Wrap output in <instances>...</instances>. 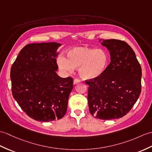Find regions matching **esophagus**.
Segmentation results:
<instances>
[{
    "mask_svg": "<svg viewBox=\"0 0 152 152\" xmlns=\"http://www.w3.org/2000/svg\"><path fill=\"white\" fill-rule=\"evenodd\" d=\"M81 82L80 81V80H79V79H77V78H76V79H75L74 80V84H77V83H80Z\"/></svg>",
    "mask_w": 152,
    "mask_h": 152,
    "instance_id": "esophagus-1",
    "label": "esophagus"
}]
</instances>
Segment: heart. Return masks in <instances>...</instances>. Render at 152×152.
Segmentation results:
<instances>
[{
  "label": "heart",
  "instance_id": "1",
  "mask_svg": "<svg viewBox=\"0 0 152 152\" xmlns=\"http://www.w3.org/2000/svg\"><path fill=\"white\" fill-rule=\"evenodd\" d=\"M67 59L62 56L58 59L59 67L72 72L79 67V74L83 79L93 80L105 72L109 63V56L102 49L79 47L70 49L66 54Z\"/></svg>",
  "mask_w": 152,
  "mask_h": 152
}]
</instances>
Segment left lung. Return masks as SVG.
Returning a JSON list of instances; mask_svg holds the SVG:
<instances>
[{
    "label": "left lung",
    "mask_w": 152,
    "mask_h": 152,
    "mask_svg": "<svg viewBox=\"0 0 152 152\" xmlns=\"http://www.w3.org/2000/svg\"><path fill=\"white\" fill-rule=\"evenodd\" d=\"M111 62L99 77L87 80L91 114L101 120L122 118L131 110L141 92L142 69L135 52L124 41L100 39Z\"/></svg>",
    "instance_id": "1"
}]
</instances>
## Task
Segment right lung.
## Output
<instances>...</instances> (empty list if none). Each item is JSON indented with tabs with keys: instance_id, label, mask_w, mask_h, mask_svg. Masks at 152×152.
<instances>
[{
	"instance_id": "add662e5",
	"label": "right lung",
	"mask_w": 152,
	"mask_h": 152,
	"mask_svg": "<svg viewBox=\"0 0 152 152\" xmlns=\"http://www.w3.org/2000/svg\"><path fill=\"white\" fill-rule=\"evenodd\" d=\"M57 43H31L19 52L10 71L13 96L34 120L50 122L65 116L73 79L59 77Z\"/></svg>"
}]
</instances>
